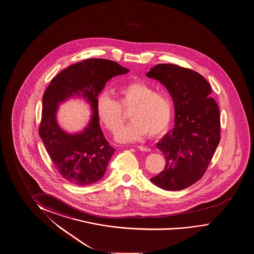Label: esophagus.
Here are the masks:
<instances>
[{"label": "esophagus", "mask_w": 254, "mask_h": 254, "mask_svg": "<svg viewBox=\"0 0 254 254\" xmlns=\"http://www.w3.org/2000/svg\"><path fill=\"white\" fill-rule=\"evenodd\" d=\"M138 150H140L142 152H151L150 148L146 147V146H142V145H137L136 146Z\"/></svg>", "instance_id": "esophagus-1"}]
</instances>
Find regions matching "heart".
<instances>
[{"label":"heart","mask_w":254,"mask_h":254,"mask_svg":"<svg viewBox=\"0 0 254 254\" xmlns=\"http://www.w3.org/2000/svg\"><path fill=\"white\" fill-rule=\"evenodd\" d=\"M118 102L106 92L99 95L96 109L99 118L110 132L116 133L125 123L123 109L129 110L131 122L116 136L121 143L140 140L162 135L169 128L173 117V102L164 92L140 81L123 85L117 89Z\"/></svg>","instance_id":"1"}]
</instances>
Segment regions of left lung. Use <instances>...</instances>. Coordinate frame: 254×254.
<instances>
[{
  "instance_id": "8db88e82",
  "label": "left lung",
  "mask_w": 254,
  "mask_h": 254,
  "mask_svg": "<svg viewBox=\"0 0 254 254\" xmlns=\"http://www.w3.org/2000/svg\"><path fill=\"white\" fill-rule=\"evenodd\" d=\"M146 76L167 87L175 110L174 129L157 144L166 166L151 181L163 190H184L204 175L219 144L218 105L209 97L210 84L191 69L159 64Z\"/></svg>"
}]
</instances>
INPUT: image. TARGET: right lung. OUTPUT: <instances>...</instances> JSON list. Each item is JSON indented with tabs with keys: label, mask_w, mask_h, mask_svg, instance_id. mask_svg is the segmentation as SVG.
Wrapping results in <instances>:
<instances>
[{
	"label": "right lung",
	"mask_w": 254,
	"mask_h": 254,
	"mask_svg": "<svg viewBox=\"0 0 254 254\" xmlns=\"http://www.w3.org/2000/svg\"><path fill=\"white\" fill-rule=\"evenodd\" d=\"M128 72L115 61L89 59L62 70L44 93L39 136L58 172L73 185H91L106 172L115 149L99 125L97 96L108 80ZM74 95L90 102L93 115L82 133L68 134L57 125L56 112L61 102Z\"/></svg>",
	"instance_id": "add662e5"
}]
</instances>
